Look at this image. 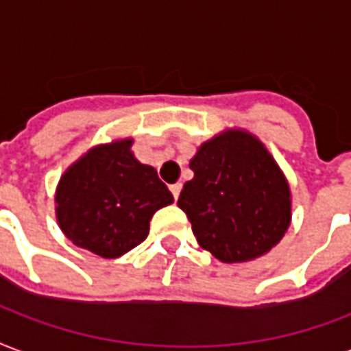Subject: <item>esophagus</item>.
<instances>
[{"instance_id": "34e87169", "label": "esophagus", "mask_w": 351, "mask_h": 351, "mask_svg": "<svg viewBox=\"0 0 351 351\" xmlns=\"http://www.w3.org/2000/svg\"><path fill=\"white\" fill-rule=\"evenodd\" d=\"M180 191H182V184H173V186H171V193H173V197H175V199H178Z\"/></svg>"}]
</instances>
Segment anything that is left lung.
Instances as JSON below:
<instances>
[{
  "label": "left lung",
  "instance_id": "left-lung-1",
  "mask_svg": "<svg viewBox=\"0 0 351 351\" xmlns=\"http://www.w3.org/2000/svg\"><path fill=\"white\" fill-rule=\"evenodd\" d=\"M193 178L178 206L202 249L221 262L266 255L290 227L292 201L282 171L245 130H225L191 158Z\"/></svg>",
  "mask_w": 351,
  "mask_h": 351
}]
</instances>
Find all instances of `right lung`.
<instances>
[{
	"label": "right lung",
	"mask_w": 351,
	"mask_h": 351,
	"mask_svg": "<svg viewBox=\"0 0 351 351\" xmlns=\"http://www.w3.org/2000/svg\"><path fill=\"white\" fill-rule=\"evenodd\" d=\"M132 139L98 145L59 180L56 215L74 245L117 258L149 236L152 215L173 202L154 167L137 162Z\"/></svg>",
	"instance_id": "right-lung-1"
}]
</instances>
